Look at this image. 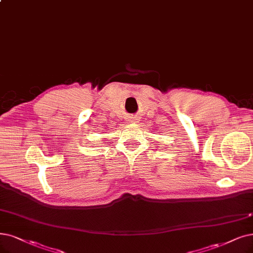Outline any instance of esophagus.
I'll list each match as a JSON object with an SVG mask.
<instances>
[{
  "mask_svg": "<svg viewBox=\"0 0 253 253\" xmlns=\"http://www.w3.org/2000/svg\"><path fill=\"white\" fill-rule=\"evenodd\" d=\"M130 123H136V121L135 120H130Z\"/></svg>",
  "mask_w": 253,
  "mask_h": 253,
  "instance_id": "34e87169",
  "label": "esophagus"
}]
</instances>
